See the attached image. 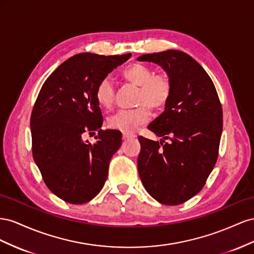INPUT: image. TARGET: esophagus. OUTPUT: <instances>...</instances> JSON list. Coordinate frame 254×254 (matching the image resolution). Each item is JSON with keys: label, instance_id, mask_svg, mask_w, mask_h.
Here are the masks:
<instances>
[{"label": "esophagus", "instance_id": "obj_1", "mask_svg": "<svg viewBox=\"0 0 254 254\" xmlns=\"http://www.w3.org/2000/svg\"><path fill=\"white\" fill-rule=\"evenodd\" d=\"M132 138H134V136H132V135H128V134H123L122 135L123 140H128V139H132Z\"/></svg>", "mask_w": 254, "mask_h": 254}]
</instances>
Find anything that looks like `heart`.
<instances>
[{"label":"heart","mask_w":254,"mask_h":254,"mask_svg":"<svg viewBox=\"0 0 254 254\" xmlns=\"http://www.w3.org/2000/svg\"><path fill=\"white\" fill-rule=\"evenodd\" d=\"M122 77L127 82L139 87L134 110H121L114 114L108 125L114 129L131 134L150 118L148 105L152 110H161L171 96V79L166 73H157L142 64H133L122 71ZM98 103L104 108H111L115 101V89L108 78L101 81L96 89Z\"/></svg>","instance_id":"heart-1"}]
</instances>
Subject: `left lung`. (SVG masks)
I'll return each instance as SVG.
<instances>
[{"label":"left lung","instance_id":"left-lung-1","mask_svg":"<svg viewBox=\"0 0 254 254\" xmlns=\"http://www.w3.org/2000/svg\"><path fill=\"white\" fill-rule=\"evenodd\" d=\"M137 61L161 66L172 86L165 111L148 126L163 139L138 137V173L146 190L159 203L178 205L202 190L214 168L222 133V107L211 77L182 51L144 54Z\"/></svg>","mask_w":254,"mask_h":254}]
</instances>
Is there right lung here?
Segmentation results:
<instances>
[{
	"label": "right lung",
	"instance_id": "1",
	"mask_svg": "<svg viewBox=\"0 0 254 254\" xmlns=\"http://www.w3.org/2000/svg\"><path fill=\"white\" fill-rule=\"evenodd\" d=\"M129 57L76 54L56 68L39 91L31 116L33 157L49 190L69 203H86L101 191L121 146V132L101 129L96 89ZM95 130L97 143L82 140L84 132Z\"/></svg>",
	"mask_w": 254,
	"mask_h": 254
}]
</instances>
